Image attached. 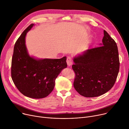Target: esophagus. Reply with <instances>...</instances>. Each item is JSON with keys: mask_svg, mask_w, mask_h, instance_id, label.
Wrapping results in <instances>:
<instances>
[{"mask_svg": "<svg viewBox=\"0 0 129 129\" xmlns=\"http://www.w3.org/2000/svg\"><path fill=\"white\" fill-rule=\"evenodd\" d=\"M66 62L67 64V65L69 66H70L72 64V58L70 56H68L67 57V60H66Z\"/></svg>", "mask_w": 129, "mask_h": 129, "instance_id": "34e87169", "label": "esophagus"}]
</instances>
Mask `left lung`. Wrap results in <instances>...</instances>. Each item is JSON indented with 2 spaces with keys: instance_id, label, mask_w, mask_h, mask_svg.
<instances>
[{
  "instance_id": "8db88e82",
  "label": "left lung",
  "mask_w": 129,
  "mask_h": 129,
  "mask_svg": "<svg viewBox=\"0 0 129 129\" xmlns=\"http://www.w3.org/2000/svg\"><path fill=\"white\" fill-rule=\"evenodd\" d=\"M103 43L87 50L73 58L75 73L74 87L85 97H95L112 88L119 71L118 47L105 30Z\"/></svg>"
}]
</instances>
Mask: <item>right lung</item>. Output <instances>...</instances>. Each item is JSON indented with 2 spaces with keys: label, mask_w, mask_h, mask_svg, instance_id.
<instances>
[{
  "label": "right lung",
  "mask_w": 129,
  "mask_h": 129,
  "mask_svg": "<svg viewBox=\"0 0 129 129\" xmlns=\"http://www.w3.org/2000/svg\"><path fill=\"white\" fill-rule=\"evenodd\" d=\"M34 25L31 24L15 43L11 62V77L17 89L23 95L40 99L47 97L53 90L56 78L67 67L66 57L40 59L30 56L25 45V37Z\"/></svg>",
  "instance_id": "obj_1"
}]
</instances>
